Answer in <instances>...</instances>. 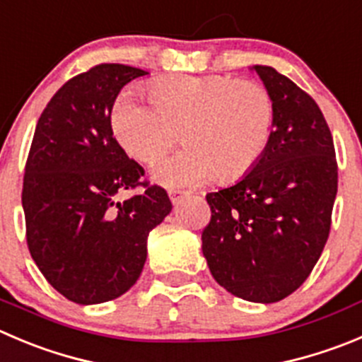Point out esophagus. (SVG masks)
<instances>
[{
	"instance_id": "34e87169",
	"label": "esophagus",
	"mask_w": 362,
	"mask_h": 362,
	"mask_svg": "<svg viewBox=\"0 0 362 362\" xmlns=\"http://www.w3.org/2000/svg\"><path fill=\"white\" fill-rule=\"evenodd\" d=\"M168 195H170L172 204H179V202H181L185 197H187L188 192H183V190H170V192H168Z\"/></svg>"
}]
</instances>
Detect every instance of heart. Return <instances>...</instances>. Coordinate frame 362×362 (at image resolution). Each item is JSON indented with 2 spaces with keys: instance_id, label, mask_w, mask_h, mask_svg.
Wrapping results in <instances>:
<instances>
[{
  "instance_id": "b5f03b06",
  "label": "heart",
  "mask_w": 362,
  "mask_h": 362,
  "mask_svg": "<svg viewBox=\"0 0 362 362\" xmlns=\"http://www.w3.org/2000/svg\"><path fill=\"white\" fill-rule=\"evenodd\" d=\"M153 105L124 94L112 127L127 154L156 165L183 132L187 147L154 172L168 188L197 187L252 170L272 139L275 106L267 87L230 76H168L149 87Z\"/></svg>"
}]
</instances>
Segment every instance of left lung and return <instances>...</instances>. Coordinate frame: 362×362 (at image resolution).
I'll use <instances>...</instances> for the list:
<instances>
[{
	"label": "left lung",
	"instance_id": "1",
	"mask_svg": "<svg viewBox=\"0 0 362 362\" xmlns=\"http://www.w3.org/2000/svg\"><path fill=\"white\" fill-rule=\"evenodd\" d=\"M252 71L274 99V132L242 181L206 195L211 220L202 230V254L229 293L272 304L300 288L322 256L338 163L315 99L274 67Z\"/></svg>",
	"mask_w": 362,
	"mask_h": 362
}]
</instances>
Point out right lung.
Returning <instances> with one entry per match:
<instances>
[{"label":"right lung","mask_w":362,"mask_h":362,"mask_svg":"<svg viewBox=\"0 0 362 362\" xmlns=\"http://www.w3.org/2000/svg\"><path fill=\"white\" fill-rule=\"evenodd\" d=\"M142 69L99 64L74 76L44 108L23 179L26 242L51 286L76 304L126 293L142 274L147 236L170 213L158 185L113 136V103ZM144 186L120 203L126 189Z\"/></svg>","instance_id":"obj_1"}]
</instances>
